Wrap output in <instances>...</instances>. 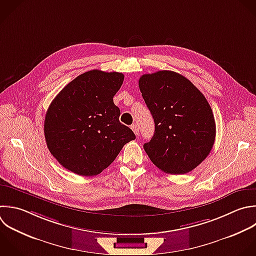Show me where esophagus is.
I'll list each match as a JSON object with an SVG mask.
<instances>
[{"label": "esophagus", "mask_w": 256, "mask_h": 256, "mask_svg": "<svg viewBox=\"0 0 256 256\" xmlns=\"http://www.w3.org/2000/svg\"><path fill=\"white\" fill-rule=\"evenodd\" d=\"M131 129L133 130V132H134L135 135H139V128H138V126H137L136 124L131 125Z\"/></svg>", "instance_id": "1"}]
</instances>
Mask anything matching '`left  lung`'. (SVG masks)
Returning a JSON list of instances; mask_svg holds the SVG:
<instances>
[{
  "instance_id": "obj_1",
  "label": "left lung",
  "mask_w": 256,
  "mask_h": 256,
  "mask_svg": "<svg viewBox=\"0 0 256 256\" xmlns=\"http://www.w3.org/2000/svg\"><path fill=\"white\" fill-rule=\"evenodd\" d=\"M142 97L155 123L144 150L153 164L168 174H185L210 153L216 135L212 109L204 95L173 71L144 74Z\"/></svg>"
}]
</instances>
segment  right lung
Instances as JSON below:
<instances>
[{"mask_svg":"<svg viewBox=\"0 0 256 256\" xmlns=\"http://www.w3.org/2000/svg\"><path fill=\"white\" fill-rule=\"evenodd\" d=\"M123 81L122 73L88 71L52 101L44 133L48 149L63 167L81 176L97 175L136 138L120 123V109L113 101Z\"/></svg>","mask_w":256,"mask_h":256,"instance_id":"right-lung-1","label":"right lung"}]
</instances>
